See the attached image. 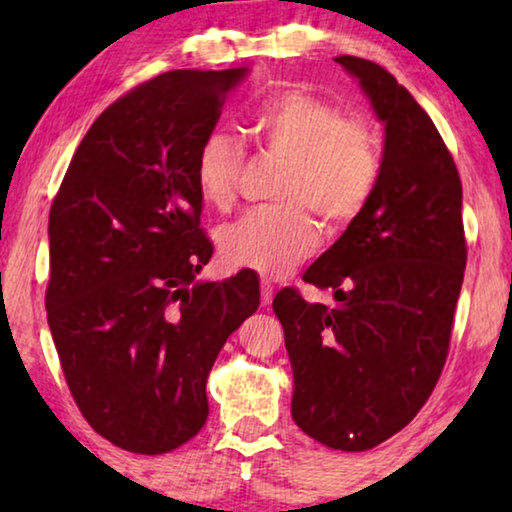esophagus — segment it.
Masks as SVG:
<instances>
[{"mask_svg": "<svg viewBox=\"0 0 512 512\" xmlns=\"http://www.w3.org/2000/svg\"><path fill=\"white\" fill-rule=\"evenodd\" d=\"M272 293H275V286H272V282L268 277L261 279V303L263 305H270L272 303Z\"/></svg>", "mask_w": 512, "mask_h": 512, "instance_id": "1", "label": "esophagus"}]
</instances>
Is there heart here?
I'll use <instances>...</instances> for the list:
<instances>
[{"label":"heart","instance_id":"heart-1","mask_svg":"<svg viewBox=\"0 0 512 512\" xmlns=\"http://www.w3.org/2000/svg\"><path fill=\"white\" fill-rule=\"evenodd\" d=\"M249 132L272 156L289 160L279 188L284 207L251 212L219 233L228 268L279 277L317 249V214L328 228H345L366 209L380 184V146L363 118L307 88H282L249 114ZM244 170V153L228 132H207L195 153L193 177L200 198L228 209Z\"/></svg>","mask_w":512,"mask_h":512}]
</instances>
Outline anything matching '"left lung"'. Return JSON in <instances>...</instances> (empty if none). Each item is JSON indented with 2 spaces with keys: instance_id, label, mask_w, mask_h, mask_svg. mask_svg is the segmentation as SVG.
<instances>
[{
  "instance_id": "1",
  "label": "left lung",
  "mask_w": 512,
  "mask_h": 512,
  "mask_svg": "<svg viewBox=\"0 0 512 512\" xmlns=\"http://www.w3.org/2000/svg\"><path fill=\"white\" fill-rule=\"evenodd\" d=\"M335 62L384 123L380 184L303 277L338 305L282 289L272 310L293 368V422L333 450L363 452L410 424L443 373L466 240L457 165L429 114L375 62Z\"/></svg>"
}]
</instances>
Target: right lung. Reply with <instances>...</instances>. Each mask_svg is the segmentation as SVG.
Instances as JSON below:
<instances>
[{"label": "right lung", "instance_id": "right-lung-1", "mask_svg": "<svg viewBox=\"0 0 512 512\" xmlns=\"http://www.w3.org/2000/svg\"><path fill=\"white\" fill-rule=\"evenodd\" d=\"M249 69L160 74L116 100L81 139L48 216V326L93 429L128 452L163 454L209 415L228 335L258 310L256 272L198 282L195 153Z\"/></svg>", "mask_w": 512, "mask_h": 512}]
</instances>
